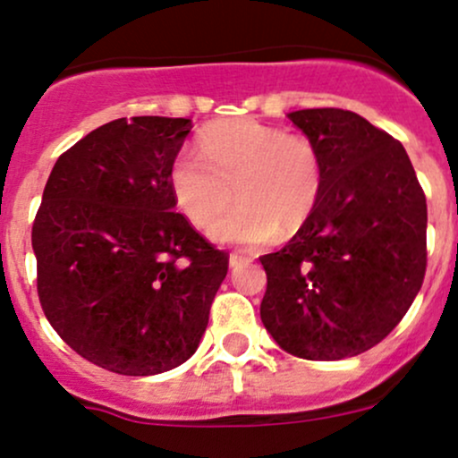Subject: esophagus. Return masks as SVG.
<instances>
[{
  "mask_svg": "<svg viewBox=\"0 0 458 458\" xmlns=\"http://www.w3.org/2000/svg\"><path fill=\"white\" fill-rule=\"evenodd\" d=\"M230 269H239V267H245L250 265V259H245V256H239V254H230Z\"/></svg>",
  "mask_w": 458,
  "mask_h": 458,
  "instance_id": "esophagus-1",
  "label": "esophagus"
}]
</instances>
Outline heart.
<instances>
[{"mask_svg":"<svg viewBox=\"0 0 458 458\" xmlns=\"http://www.w3.org/2000/svg\"><path fill=\"white\" fill-rule=\"evenodd\" d=\"M199 150H181L170 165L174 199L191 224L207 228L236 195L242 199L208 234L217 243L260 247L295 234L317 207L323 165L303 135L225 120L199 135Z\"/></svg>","mask_w":458,"mask_h":458,"instance_id":"obj_1","label":"heart"}]
</instances>
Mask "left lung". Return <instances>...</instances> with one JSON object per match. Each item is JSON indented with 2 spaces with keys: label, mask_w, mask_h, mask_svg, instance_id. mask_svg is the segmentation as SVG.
Segmentation results:
<instances>
[{
  "label": "left lung",
  "mask_w": 458,
  "mask_h": 458,
  "mask_svg": "<svg viewBox=\"0 0 458 458\" xmlns=\"http://www.w3.org/2000/svg\"><path fill=\"white\" fill-rule=\"evenodd\" d=\"M288 118L317 146L323 187L297 234L260 259V318L286 353L344 360L379 344L418 295L427 198L401 141L361 115L323 107Z\"/></svg>",
  "instance_id": "1"
}]
</instances>
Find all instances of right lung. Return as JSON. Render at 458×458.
I'll return each instance as SVG.
<instances>
[{
	"mask_svg": "<svg viewBox=\"0 0 458 458\" xmlns=\"http://www.w3.org/2000/svg\"><path fill=\"white\" fill-rule=\"evenodd\" d=\"M191 127L135 115L94 129L55 161L36 213L47 320L118 375H159L196 353L228 273V256L174 211L170 165Z\"/></svg>",
	"mask_w": 458,
	"mask_h": 458,
	"instance_id": "1",
	"label": "right lung"
}]
</instances>
